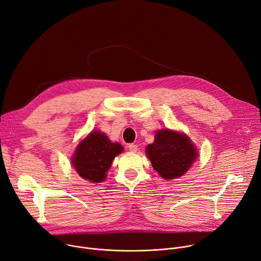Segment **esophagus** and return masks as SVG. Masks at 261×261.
Here are the masks:
<instances>
[{"label":"esophagus","mask_w":261,"mask_h":261,"mask_svg":"<svg viewBox=\"0 0 261 261\" xmlns=\"http://www.w3.org/2000/svg\"><path fill=\"white\" fill-rule=\"evenodd\" d=\"M128 148H129V150L130 151H136L137 150V145H135V144H129L128 145Z\"/></svg>","instance_id":"obj_1"}]
</instances>
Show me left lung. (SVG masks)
<instances>
[{"label":"left lung","mask_w":261,"mask_h":261,"mask_svg":"<svg viewBox=\"0 0 261 261\" xmlns=\"http://www.w3.org/2000/svg\"><path fill=\"white\" fill-rule=\"evenodd\" d=\"M147 155L152 167L166 179L180 177L197 158V152L189 138L181 133L162 130L148 145Z\"/></svg>","instance_id":"1"}]
</instances>
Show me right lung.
Instances as JSON below:
<instances>
[{
    "label": "right lung",
    "mask_w": 261,
    "mask_h": 261,
    "mask_svg": "<svg viewBox=\"0 0 261 261\" xmlns=\"http://www.w3.org/2000/svg\"><path fill=\"white\" fill-rule=\"evenodd\" d=\"M124 148L118 143H111L109 138L98 131L91 132L79 145L72 159V165L79 175L92 182H100L112 161Z\"/></svg>",
    "instance_id": "add662e5"
}]
</instances>
